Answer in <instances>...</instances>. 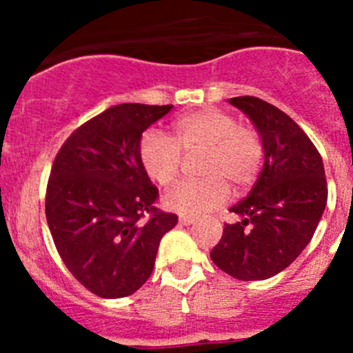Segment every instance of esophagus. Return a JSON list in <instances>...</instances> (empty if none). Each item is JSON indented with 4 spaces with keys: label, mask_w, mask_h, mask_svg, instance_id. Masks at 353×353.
<instances>
[{
    "label": "esophagus",
    "mask_w": 353,
    "mask_h": 353,
    "mask_svg": "<svg viewBox=\"0 0 353 353\" xmlns=\"http://www.w3.org/2000/svg\"><path fill=\"white\" fill-rule=\"evenodd\" d=\"M194 222H196V219H194V216H188V215L179 216L181 225H191V223H194Z\"/></svg>",
    "instance_id": "34e87169"
}]
</instances>
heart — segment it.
Segmentation results:
<instances>
[{"label": "heart", "instance_id": "obj_1", "mask_svg": "<svg viewBox=\"0 0 353 353\" xmlns=\"http://www.w3.org/2000/svg\"><path fill=\"white\" fill-rule=\"evenodd\" d=\"M203 150L201 179H186L167 191L163 203L172 212L188 216L222 206L236 190L251 186L265 159L263 140L254 128L241 126L232 114L220 109H201L183 116L174 124L172 138L155 130L141 134L140 162L150 179L169 186L179 176L183 154Z\"/></svg>", "mask_w": 353, "mask_h": 353}]
</instances>
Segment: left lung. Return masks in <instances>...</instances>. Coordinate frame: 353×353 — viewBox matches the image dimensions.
I'll return each instance as SVG.
<instances>
[{"instance_id": "1", "label": "left lung", "mask_w": 353, "mask_h": 353, "mask_svg": "<svg viewBox=\"0 0 353 353\" xmlns=\"http://www.w3.org/2000/svg\"><path fill=\"white\" fill-rule=\"evenodd\" d=\"M258 130L265 163L251 193L230 212L210 258L237 280H266L285 270L314 236L328 199L318 148L292 117L258 97L229 99Z\"/></svg>"}]
</instances>
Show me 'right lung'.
<instances>
[{
    "mask_svg": "<svg viewBox=\"0 0 353 353\" xmlns=\"http://www.w3.org/2000/svg\"><path fill=\"white\" fill-rule=\"evenodd\" d=\"M172 105L119 104L81 124L59 148L46 191V219L71 275L92 294H134L154 272L177 215L155 206L159 190L138 155L150 124Z\"/></svg>",
    "mask_w": 353,
    "mask_h": 353,
    "instance_id": "1",
    "label": "right lung"
}]
</instances>
